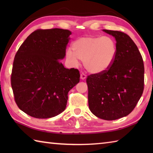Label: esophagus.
<instances>
[{
    "instance_id": "1",
    "label": "esophagus",
    "mask_w": 153,
    "mask_h": 153,
    "mask_svg": "<svg viewBox=\"0 0 153 153\" xmlns=\"http://www.w3.org/2000/svg\"><path fill=\"white\" fill-rule=\"evenodd\" d=\"M80 78H81L82 79H85L86 78V75L84 73H82L81 74H80Z\"/></svg>"
}]
</instances>
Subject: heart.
<instances>
[{"mask_svg": "<svg viewBox=\"0 0 153 153\" xmlns=\"http://www.w3.org/2000/svg\"><path fill=\"white\" fill-rule=\"evenodd\" d=\"M65 53L67 60L72 65H79V60L90 73L98 74L110 68L117 55V46L112 38L108 36H86L76 40Z\"/></svg>", "mask_w": 153, "mask_h": 153, "instance_id": "obj_1", "label": "heart"}]
</instances>
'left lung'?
Returning <instances> with one entry per match:
<instances>
[{
	"label": "left lung",
	"instance_id": "left-lung-1",
	"mask_svg": "<svg viewBox=\"0 0 153 153\" xmlns=\"http://www.w3.org/2000/svg\"><path fill=\"white\" fill-rule=\"evenodd\" d=\"M103 31L115 37L117 55L108 70L90 75L86 83L90 111L110 121L126 117L135 108L143 93L144 67L138 47L128 34Z\"/></svg>",
	"mask_w": 153,
	"mask_h": 153
}]
</instances>
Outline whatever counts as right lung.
Masks as SVG:
<instances>
[{"label": "right lung", "instance_id": "right-lung-1", "mask_svg": "<svg viewBox=\"0 0 153 153\" xmlns=\"http://www.w3.org/2000/svg\"><path fill=\"white\" fill-rule=\"evenodd\" d=\"M69 30H37L15 56L11 76L15 101L31 117L51 118L65 109L68 92L79 82L78 69L65 68Z\"/></svg>", "mask_w": 153, "mask_h": 153}]
</instances>
